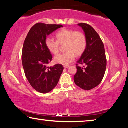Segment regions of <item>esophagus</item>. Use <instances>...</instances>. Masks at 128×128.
I'll use <instances>...</instances> for the list:
<instances>
[{
	"mask_svg": "<svg viewBox=\"0 0 128 128\" xmlns=\"http://www.w3.org/2000/svg\"><path fill=\"white\" fill-rule=\"evenodd\" d=\"M64 68H65V69H66V68H69V66H68V65H67V66H64Z\"/></svg>",
	"mask_w": 128,
	"mask_h": 128,
	"instance_id": "1",
	"label": "esophagus"
}]
</instances>
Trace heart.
<instances>
[{"mask_svg": "<svg viewBox=\"0 0 128 128\" xmlns=\"http://www.w3.org/2000/svg\"><path fill=\"white\" fill-rule=\"evenodd\" d=\"M56 40L50 37L46 38L45 44L49 51L54 55L59 52L60 44H65L64 53L60 54L55 57V62L67 66L75 59V54L81 55L85 50L87 40L85 34L80 31L72 29H62L56 34Z\"/></svg>", "mask_w": 128, "mask_h": 128, "instance_id": "heart-1", "label": "heart"}]
</instances>
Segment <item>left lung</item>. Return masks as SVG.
I'll return each instance as SVG.
<instances>
[{"label":"left lung","mask_w":128,"mask_h":128,"mask_svg":"<svg viewBox=\"0 0 128 128\" xmlns=\"http://www.w3.org/2000/svg\"><path fill=\"white\" fill-rule=\"evenodd\" d=\"M85 32L87 46L76 64L77 73L74 76L76 85L85 90L96 87L105 74L107 59L104 44L100 36L88 24H78ZM84 65L83 67L78 66Z\"/></svg>","instance_id":"left-lung-1"}]
</instances>
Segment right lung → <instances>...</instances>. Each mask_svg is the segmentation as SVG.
I'll return each instance as SVG.
<instances>
[{
	"mask_svg": "<svg viewBox=\"0 0 128 128\" xmlns=\"http://www.w3.org/2000/svg\"><path fill=\"white\" fill-rule=\"evenodd\" d=\"M62 27V25L36 24L24 43L22 62L25 76L38 92L45 94L54 89L63 71L62 64L47 67L52 56L45 44L47 36Z\"/></svg>",
	"mask_w": 128,
	"mask_h": 128,
	"instance_id": "add662e5",
	"label": "right lung"
}]
</instances>
